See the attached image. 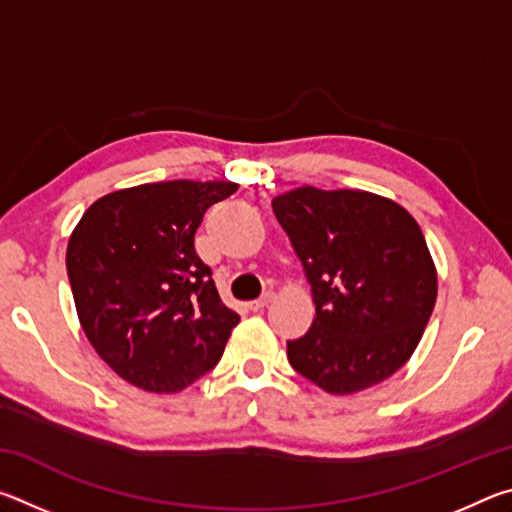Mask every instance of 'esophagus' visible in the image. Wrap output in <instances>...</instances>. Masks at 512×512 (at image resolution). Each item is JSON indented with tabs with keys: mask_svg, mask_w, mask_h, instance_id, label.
<instances>
[{
	"mask_svg": "<svg viewBox=\"0 0 512 512\" xmlns=\"http://www.w3.org/2000/svg\"><path fill=\"white\" fill-rule=\"evenodd\" d=\"M271 302H273V293L271 291H266L264 293V296L262 298H257V300H253V302H250V309H253V311H262L264 307H268V305H271Z\"/></svg>",
	"mask_w": 512,
	"mask_h": 512,
	"instance_id": "obj_1",
	"label": "esophagus"
}]
</instances>
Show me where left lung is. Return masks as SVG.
<instances>
[{"label":"left lung","instance_id":"obj_1","mask_svg":"<svg viewBox=\"0 0 512 512\" xmlns=\"http://www.w3.org/2000/svg\"><path fill=\"white\" fill-rule=\"evenodd\" d=\"M314 291L309 332L287 341L289 363L332 395L366 391L418 348L438 277L413 216L357 189L300 187L273 198Z\"/></svg>","mask_w":512,"mask_h":512}]
</instances>
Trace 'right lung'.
Masks as SVG:
<instances>
[{
    "mask_svg": "<svg viewBox=\"0 0 512 512\" xmlns=\"http://www.w3.org/2000/svg\"><path fill=\"white\" fill-rule=\"evenodd\" d=\"M237 192L228 180H169L99 198L67 244V275L83 332L121 379L176 393L219 363L239 323L194 248L207 207Z\"/></svg>",
    "mask_w": 512,
    "mask_h": 512,
    "instance_id": "1",
    "label": "right lung"
}]
</instances>
